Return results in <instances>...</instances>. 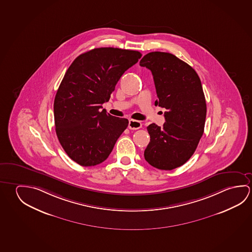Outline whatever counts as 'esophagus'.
I'll list each match as a JSON object with an SVG mask.
<instances>
[{"instance_id":"34e87169","label":"esophagus","mask_w":252,"mask_h":252,"mask_svg":"<svg viewBox=\"0 0 252 252\" xmlns=\"http://www.w3.org/2000/svg\"><path fill=\"white\" fill-rule=\"evenodd\" d=\"M142 126V124L138 120H130L128 123V128L131 130H137L140 129Z\"/></svg>"}]
</instances>
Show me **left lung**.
<instances>
[{"instance_id": "1", "label": "left lung", "mask_w": 252, "mask_h": 252, "mask_svg": "<svg viewBox=\"0 0 252 252\" xmlns=\"http://www.w3.org/2000/svg\"><path fill=\"white\" fill-rule=\"evenodd\" d=\"M152 72L157 97L165 108L163 126L149 125L150 141L145 160L159 169L171 170L193 155L204 132L206 103L198 74L177 56L163 52L146 54L140 62Z\"/></svg>"}]
</instances>
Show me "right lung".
Wrapping results in <instances>:
<instances>
[{
  "instance_id": "add662e5",
  "label": "right lung",
  "mask_w": 252,
  "mask_h": 252,
  "mask_svg": "<svg viewBox=\"0 0 252 252\" xmlns=\"http://www.w3.org/2000/svg\"><path fill=\"white\" fill-rule=\"evenodd\" d=\"M138 51L95 48L79 55L62 79L54 103L55 131L66 155L82 166L107 159L128 120L102 111L117 83L136 64Z\"/></svg>"
}]
</instances>
